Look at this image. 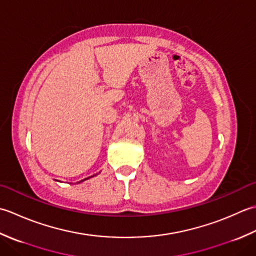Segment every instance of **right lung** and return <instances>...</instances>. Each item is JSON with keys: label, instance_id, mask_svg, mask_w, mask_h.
Listing matches in <instances>:
<instances>
[{"label": "right lung", "instance_id": "right-lung-1", "mask_svg": "<svg viewBox=\"0 0 256 256\" xmlns=\"http://www.w3.org/2000/svg\"><path fill=\"white\" fill-rule=\"evenodd\" d=\"M85 180H86V179H85Z\"/></svg>", "mask_w": 256, "mask_h": 256}]
</instances>
